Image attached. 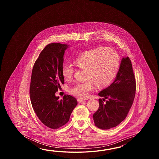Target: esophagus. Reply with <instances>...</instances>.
I'll return each mask as SVG.
<instances>
[{
	"label": "esophagus",
	"instance_id": "obj_1",
	"mask_svg": "<svg viewBox=\"0 0 159 159\" xmlns=\"http://www.w3.org/2000/svg\"><path fill=\"white\" fill-rule=\"evenodd\" d=\"M77 101H78L79 103H81L84 102L85 101H84V99H80V98H78V99H77Z\"/></svg>",
	"mask_w": 159,
	"mask_h": 159
}]
</instances>
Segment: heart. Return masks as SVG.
Instances as JSON below:
<instances>
[{
    "mask_svg": "<svg viewBox=\"0 0 159 159\" xmlns=\"http://www.w3.org/2000/svg\"><path fill=\"white\" fill-rule=\"evenodd\" d=\"M75 66L85 70L84 83H78L71 88V94L78 98H86L95 86L98 89L108 86L117 75L120 66L118 53L110 48L98 47L84 52L74 61ZM74 73L73 68L66 65L62 68V75L65 81H70Z\"/></svg>",
    "mask_w": 159,
    "mask_h": 159,
    "instance_id": "b5f03b06",
    "label": "heart"
}]
</instances>
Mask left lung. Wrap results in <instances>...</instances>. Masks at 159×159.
Wrapping results in <instances>:
<instances>
[{
  "mask_svg": "<svg viewBox=\"0 0 159 159\" xmlns=\"http://www.w3.org/2000/svg\"><path fill=\"white\" fill-rule=\"evenodd\" d=\"M136 91L135 77L129 57L122 58L114 81L98 93L99 107L93 116L95 125L102 129L115 127L125 119L132 106ZM106 98L108 100L105 103Z\"/></svg>",
  "mask_w": 159,
  "mask_h": 159,
  "instance_id": "left-lung-1",
  "label": "left lung"
}]
</instances>
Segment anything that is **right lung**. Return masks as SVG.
<instances>
[{
	"mask_svg": "<svg viewBox=\"0 0 159 159\" xmlns=\"http://www.w3.org/2000/svg\"><path fill=\"white\" fill-rule=\"evenodd\" d=\"M66 44L52 43L41 51L32 69L30 95L32 107L37 117L50 129H58L69 120L77 105V99L65 95L62 99L55 95L64 84L62 75Z\"/></svg>",
	"mask_w": 159,
	"mask_h": 159,
	"instance_id": "1",
	"label": "right lung"
}]
</instances>
